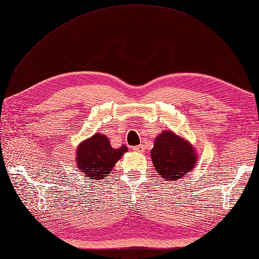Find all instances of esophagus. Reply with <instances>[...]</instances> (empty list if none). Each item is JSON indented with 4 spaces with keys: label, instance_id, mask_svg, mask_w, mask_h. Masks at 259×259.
<instances>
[{
    "label": "esophagus",
    "instance_id": "1",
    "mask_svg": "<svg viewBox=\"0 0 259 259\" xmlns=\"http://www.w3.org/2000/svg\"><path fill=\"white\" fill-rule=\"evenodd\" d=\"M133 150L136 151V153H144V151H145V146H144V145H138V146L133 147Z\"/></svg>",
    "mask_w": 259,
    "mask_h": 259
}]
</instances>
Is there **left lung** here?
<instances>
[{
  "mask_svg": "<svg viewBox=\"0 0 259 259\" xmlns=\"http://www.w3.org/2000/svg\"><path fill=\"white\" fill-rule=\"evenodd\" d=\"M150 156L156 171L167 181L184 178L198 159L192 145L171 131H163L155 138Z\"/></svg>",
  "mask_w": 259,
  "mask_h": 259,
  "instance_id": "1",
  "label": "left lung"
}]
</instances>
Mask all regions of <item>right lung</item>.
Returning <instances> with one entry per match:
<instances>
[{
  "instance_id": "obj_1",
  "label": "right lung",
  "mask_w": 259,
  "mask_h": 259,
  "mask_svg": "<svg viewBox=\"0 0 259 259\" xmlns=\"http://www.w3.org/2000/svg\"><path fill=\"white\" fill-rule=\"evenodd\" d=\"M127 147L112 148L109 137L97 133L82 142L77 149V165L91 180H101L110 175L115 163L121 159Z\"/></svg>"
}]
</instances>
